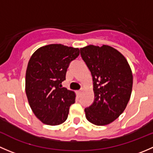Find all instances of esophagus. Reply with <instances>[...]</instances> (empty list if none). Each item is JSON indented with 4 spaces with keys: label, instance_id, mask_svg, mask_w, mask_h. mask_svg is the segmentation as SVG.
<instances>
[{
    "label": "esophagus",
    "instance_id": "esophagus-1",
    "mask_svg": "<svg viewBox=\"0 0 153 153\" xmlns=\"http://www.w3.org/2000/svg\"><path fill=\"white\" fill-rule=\"evenodd\" d=\"M77 93H78V96H81V94H82V89H81V90H79V91H78V92H77Z\"/></svg>",
    "mask_w": 153,
    "mask_h": 153
}]
</instances>
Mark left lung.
Returning a JSON list of instances; mask_svg holds the SVG:
<instances>
[{"instance_id": "obj_1", "label": "left lung", "mask_w": 153, "mask_h": 153, "mask_svg": "<svg viewBox=\"0 0 153 153\" xmlns=\"http://www.w3.org/2000/svg\"><path fill=\"white\" fill-rule=\"evenodd\" d=\"M90 70L95 100L85 108L86 118L97 126L107 125L121 115L130 98L132 73L125 57L107 45H89L80 49Z\"/></svg>"}]
</instances>
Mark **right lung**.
I'll list each match as a JSON object with an SVG mask.
<instances>
[{"label": "right lung", "mask_w": 153, "mask_h": 153, "mask_svg": "<svg viewBox=\"0 0 153 153\" xmlns=\"http://www.w3.org/2000/svg\"><path fill=\"white\" fill-rule=\"evenodd\" d=\"M78 48L49 44L37 49L26 72V94L35 116L44 124H61L75 102L73 91L62 87L67 68L79 55Z\"/></svg>", "instance_id": "1"}]
</instances>
